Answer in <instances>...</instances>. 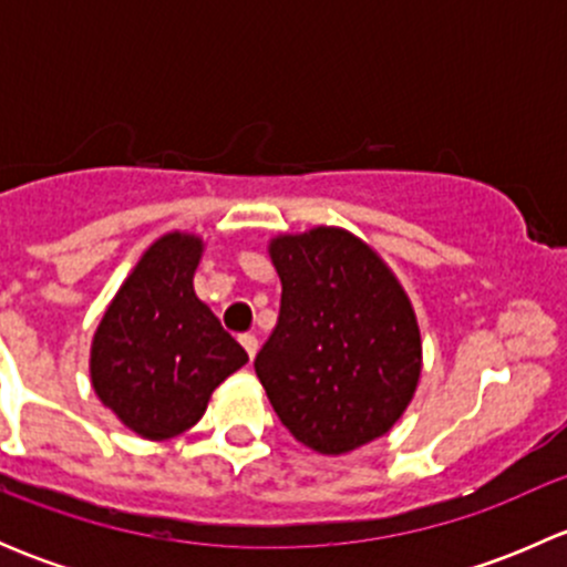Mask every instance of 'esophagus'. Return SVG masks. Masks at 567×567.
I'll return each instance as SVG.
<instances>
[{"instance_id": "34e87169", "label": "esophagus", "mask_w": 567, "mask_h": 567, "mask_svg": "<svg viewBox=\"0 0 567 567\" xmlns=\"http://www.w3.org/2000/svg\"><path fill=\"white\" fill-rule=\"evenodd\" d=\"M238 340H241L244 351L249 353V359H255L257 348H260V342H257V337H255V334H241V337H238Z\"/></svg>"}]
</instances>
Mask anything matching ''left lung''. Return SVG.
Returning <instances> with one entry per match:
<instances>
[{"mask_svg":"<svg viewBox=\"0 0 567 567\" xmlns=\"http://www.w3.org/2000/svg\"><path fill=\"white\" fill-rule=\"evenodd\" d=\"M279 318L255 373L279 422L340 455L386 433L420 381V329L390 268L337 227L271 244Z\"/></svg>","mask_w":567,"mask_h":567,"instance_id":"8db88e82","label":"left lung"}]
</instances>
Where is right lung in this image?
I'll list each match as a JSON object with an SVG mask.
<instances>
[{
  "instance_id": "add662e5",
  "label": "right lung",
  "mask_w": 567,
  "mask_h": 567,
  "mask_svg": "<svg viewBox=\"0 0 567 567\" xmlns=\"http://www.w3.org/2000/svg\"><path fill=\"white\" fill-rule=\"evenodd\" d=\"M203 244L158 238L109 305L90 373L101 403L145 439H169L203 416L210 392L249 362L219 318L194 296Z\"/></svg>"
}]
</instances>
